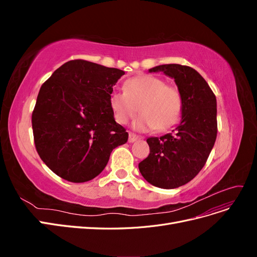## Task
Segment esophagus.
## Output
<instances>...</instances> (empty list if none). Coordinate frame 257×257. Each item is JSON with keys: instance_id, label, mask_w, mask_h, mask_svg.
<instances>
[{"instance_id": "1", "label": "esophagus", "mask_w": 257, "mask_h": 257, "mask_svg": "<svg viewBox=\"0 0 257 257\" xmlns=\"http://www.w3.org/2000/svg\"><path fill=\"white\" fill-rule=\"evenodd\" d=\"M139 139H141V137L137 136L136 134H133V133L128 134V143H135V142L139 141Z\"/></svg>"}]
</instances>
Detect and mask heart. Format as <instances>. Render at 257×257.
Segmentation results:
<instances>
[{
  "instance_id": "1",
  "label": "heart",
  "mask_w": 257,
  "mask_h": 257,
  "mask_svg": "<svg viewBox=\"0 0 257 257\" xmlns=\"http://www.w3.org/2000/svg\"><path fill=\"white\" fill-rule=\"evenodd\" d=\"M109 106L115 122L121 125L134 118L138 108L142 114L133 123L136 131H166L181 119L182 96L162 78L141 75L125 81L124 92L113 91Z\"/></svg>"
}]
</instances>
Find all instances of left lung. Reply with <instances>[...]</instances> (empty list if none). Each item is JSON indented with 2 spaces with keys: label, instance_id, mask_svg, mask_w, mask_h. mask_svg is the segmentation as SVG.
<instances>
[{
  "label": "left lung",
  "instance_id": "8db88e82",
  "mask_svg": "<svg viewBox=\"0 0 257 257\" xmlns=\"http://www.w3.org/2000/svg\"><path fill=\"white\" fill-rule=\"evenodd\" d=\"M159 72L173 78L181 93V120L173 133L147 139L150 153L138 168L150 184L176 189L200 172L212 150L217 133L216 98L207 81L190 66L165 64L149 69Z\"/></svg>",
  "mask_w": 257,
  "mask_h": 257
}]
</instances>
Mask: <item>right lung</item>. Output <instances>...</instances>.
<instances>
[{
	"label": "right lung",
	"instance_id": "right-lung-1",
	"mask_svg": "<svg viewBox=\"0 0 257 257\" xmlns=\"http://www.w3.org/2000/svg\"><path fill=\"white\" fill-rule=\"evenodd\" d=\"M124 72L84 60L68 61L45 81L32 113L38 155L67 181L94 179L128 134L114 121L109 97Z\"/></svg>",
	"mask_w": 257,
	"mask_h": 257
}]
</instances>
